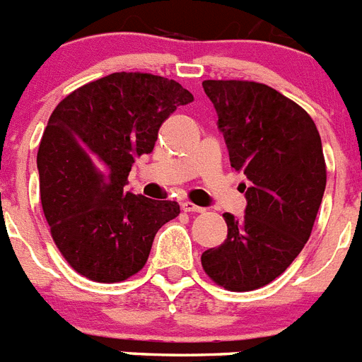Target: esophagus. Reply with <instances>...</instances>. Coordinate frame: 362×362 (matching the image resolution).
I'll list each match as a JSON object with an SVG mask.
<instances>
[{"label":"esophagus","mask_w":362,"mask_h":362,"mask_svg":"<svg viewBox=\"0 0 362 362\" xmlns=\"http://www.w3.org/2000/svg\"><path fill=\"white\" fill-rule=\"evenodd\" d=\"M181 209H183L185 212H196V214L204 212L203 206H197V204H194L192 201H185V203H181Z\"/></svg>","instance_id":"34e87169"}]
</instances>
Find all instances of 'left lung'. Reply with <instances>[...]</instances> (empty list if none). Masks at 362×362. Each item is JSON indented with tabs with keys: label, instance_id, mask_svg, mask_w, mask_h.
<instances>
[{
	"label": "left lung",
	"instance_id": "left-lung-1",
	"mask_svg": "<svg viewBox=\"0 0 362 362\" xmlns=\"http://www.w3.org/2000/svg\"><path fill=\"white\" fill-rule=\"evenodd\" d=\"M230 165L246 175L243 219L223 214L225 243L203 252L206 276L232 292L279 277L312 233L326 187L321 136L305 108L272 86L206 79Z\"/></svg>",
	"mask_w": 362,
	"mask_h": 362
}]
</instances>
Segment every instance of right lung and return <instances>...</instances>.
Masks as SVG:
<instances>
[{"label": "right lung", "instance_id": "right-lung-1", "mask_svg": "<svg viewBox=\"0 0 362 362\" xmlns=\"http://www.w3.org/2000/svg\"><path fill=\"white\" fill-rule=\"evenodd\" d=\"M194 95L174 79L114 72L79 86L54 108L37 150L41 206L66 263L95 283L145 267L153 238L179 216L175 201L127 192L134 159Z\"/></svg>", "mask_w": 362, "mask_h": 362}]
</instances>
